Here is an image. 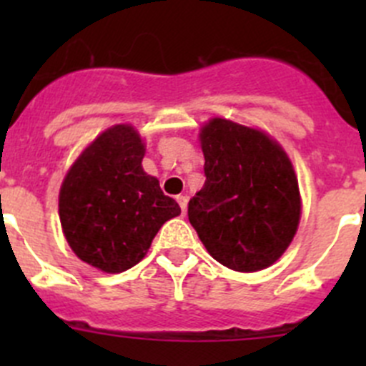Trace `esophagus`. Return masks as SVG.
Here are the masks:
<instances>
[{
	"label": "esophagus",
	"instance_id": "obj_1",
	"mask_svg": "<svg viewBox=\"0 0 366 366\" xmlns=\"http://www.w3.org/2000/svg\"><path fill=\"white\" fill-rule=\"evenodd\" d=\"M177 202H179L180 209H182V214H186V210H187V197H184V194H179V197H177Z\"/></svg>",
	"mask_w": 366,
	"mask_h": 366
}]
</instances>
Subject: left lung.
<instances>
[{
    "instance_id": "8db88e82",
    "label": "left lung",
    "mask_w": 366,
    "mask_h": 366,
    "mask_svg": "<svg viewBox=\"0 0 366 366\" xmlns=\"http://www.w3.org/2000/svg\"><path fill=\"white\" fill-rule=\"evenodd\" d=\"M205 184L187 216L224 267L254 272L274 264L301 219L297 177L285 150L258 129L224 118L202 127Z\"/></svg>"
}]
</instances>
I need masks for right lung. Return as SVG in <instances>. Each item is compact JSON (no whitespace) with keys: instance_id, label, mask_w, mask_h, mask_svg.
<instances>
[{"instance_id":"right-lung-1","label":"right lung","mask_w":366,"mask_h":366,"mask_svg":"<svg viewBox=\"0 0 366 366\" xmlns=\"http://www.w3.org/2000/svg\"><path fill=\"white\" fill-rule=\"evenodd\" d=\"M145 145L132 125L99 134L70 166L60 189V221L72 252L104 272L138 264L159 228L179 216L159 180L143 172Z\"/></svg>"}]
</instances>
